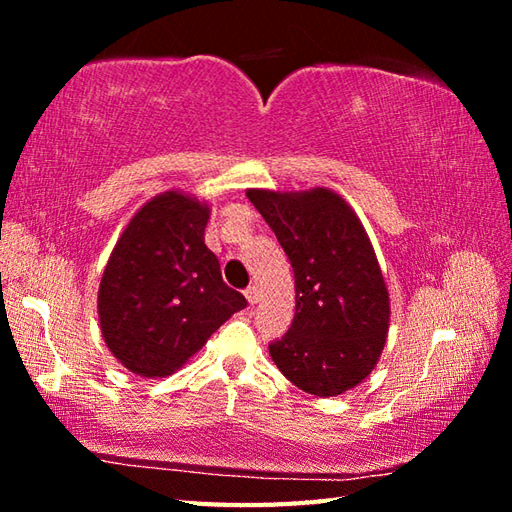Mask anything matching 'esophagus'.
Here are the masks:
<instances>
[{"label":"esophagus","instance_id":"34e87169","mask_svg":"<svg viewBox=\"0 0 512 512\" xmlns=\"http://www.w3.org/2000/svg\"><path fill=\"white\" fill-rule=\"evenodd\" d=\"M244 295H246L250 306H255V303L259 301V290H257V286H248V288L244 290Z\"/></svg>","mask_w":512,"mask_h":512}]
</instances>
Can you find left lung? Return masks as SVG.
I'll list each match as a JSON object with an SVG mask.
<instances>
[{"label":"left lung","instance_id":"left-lung-1","mask_svg":"<svg viewBox=\"0 0 512 512\" xmlns=\"http://www.w3.org/2000/svg\"><path fill=\"white\" fill-rule=\"evenodd\" d=\"M246 195L295 273V319L270 356L306 394L341 396L372 374L389 332V292L365 226L325 187Z\"/></svg>","mask_w":512,"mask_h":512}]
</instances>
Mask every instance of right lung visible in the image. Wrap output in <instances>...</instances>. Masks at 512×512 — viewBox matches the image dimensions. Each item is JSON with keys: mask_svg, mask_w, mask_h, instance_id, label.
<instances>
[{"mask_svg": "<svg viewBox=\"0 0 512 512\" xmlns=\"http://www.w3.org/2000/svg\"><path fill=\"white\" fill-rule=\"evenodd\" d=\"M209 217L206 200L162 191L134 213L107 259L96 303L101 334L116 361L136 376L173 374L246 308L204 244Z\"/></svg>", "mask_w": 512, "mask_h": 512, "instance_id": "right-lung-1", "label": "right lung"}]
</instances>
